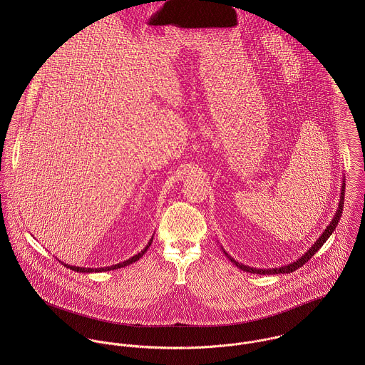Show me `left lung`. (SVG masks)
Masks as SVG:
<instances>
[{
	"label": "left lung",
	"instance_id": "obj_1",
	"mask_svg": "<svg viewBox=\"0 0 365 365\" xmlns=\"http://www.w3.org/2000/svg\"><path fill=\"white\" fill-rule=\"evenodd\" d=\"M344 188H346V184H344V178H343V184H341V192H340V201H339V208L336 210V213H334V216H333V219H331V222H330V225L324 229V232L319 236V239L314 242V245H313L312 247L305 253V255H302L299 259L297 261H294V262H289V264H287V265H282V267H275V268H255V267H249V265H245V264H242V262H239V261L235 260L232 256H229L226 252H225V249L223 247H220L222 250H223V253H225V256L229 259V260L232 261L236 267H239L240 269H243V271H246V272H252V274H260V275H269V274H289V272H294L295 269H298L299 267H302L305 262L308 260H311L313 256L316 255V252L326 243V240L330 237V235L334 232V229H336V226H337V223H339V220H340V217H341V213H343V207H344Z\"/></svg>",
	"mask_w": 365,
	"mask_h": 365
}]
</instances>
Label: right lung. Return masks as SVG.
<instances>
[{"mask_svg":"<svg viewBox=\"0 0 365 365\" xmlns=\"http://www.w3.org/2000/svg\"><path fill=\"white\" fill-rule=\"evenodd\" d=\"M152 242H153V237L149 240V243H148V246L140 252V253H138V255H135L133 257H130L129 260L122 261V262H118V264H115V265H110V267H101V268H84V267H76V265H68V264H64V262H61V264H64V267H67V268H70V269H73V271H76V272H104V271H109V269H116V268H122V267H125V265H129V264H132V262H135V261L139 260L140 257H143V255L148 252V249L150 247V245H152Z\"/></svg>","mask_w":365,"mask_h":365,"instance_id":"obj_1","label":"right lung"}]
</instances>
